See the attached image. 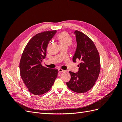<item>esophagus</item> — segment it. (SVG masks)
<instances>
[{"instance_id":"34e87169","label":"esophagus","mask_w":122,"mask_h":122,"mask_svg":"<svg viewBox=\"0 0 122 122\" xmlns=\"http://www.w3.org/2000/svg\"><path fill=\"white\" fill-rule=\"evenodd\" d=\"M58 72H60V73H62V72H65V70H64L61 69H58Z\"/></svg>"}]
</instances>
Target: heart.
<instances>
[{"instance_id":"obj_1","label":"heart","mask_w":122,"mask_h":122,"mask_svg":"<svg viewBox=\"0 0 122 122\" xmlns=\"http://www.w3.org/2000/svg\"><path fill=\"white\" fill-rule=\"evenodd\" d=\"M58 39L61 46L68 47L72 44V38L67 32H62L58 36Z\"/></svg>"}]
</instances>
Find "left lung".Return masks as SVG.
<instances>
[{
	"label": "left lung",
	"mask_w": 122,
	"mask_h": 122,
	"mask_svg": "<svg viewBox=\"0 0 122 122\" xmlns=\"http://www.w3.org/2000/svg\"><path fill=\"white\" fill-rule=\"evenodd\" d=\"M77 49L73 61L79 60L80 63L77 73L71 71V79L66 83L72 91L83 93L90 90L98 79L100 71V59L94 43L83 32L75 30Z\"/></svg>",
	"instance_id": "8db88e82"
}]
</instances>
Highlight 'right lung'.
Returning <instances> with one entry per match:
<instances>
[{"mask_svg": "<svg viewBox=\"0 0 122 122\" xmlns=\"http://www.w3.org/2000/svg\"><path fill=\"white\" fill-rule=\"evenodd\" d=\"M56 30L45 31L36 35L29 41L22 54L20 73L28 91L35 95H43L52 87L58 74V70L43 67L50 40Z\"/></svg>", "mask_w": 122, "mask_h": 122, "instance_id": "add662e5", "label": "right lung"}]
</instances>
